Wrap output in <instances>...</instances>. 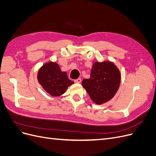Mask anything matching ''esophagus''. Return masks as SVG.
I'll list each match as a JSON object with an SVG mask.
<instances>
[{"mask_svg":"<svg viewBox=\"0 0 156 156\" xmlns=\"http://www.w3.org/2000/svg\"><path fill=\"white\" fill-rule=\"evenodd\" d=\"M74 82L76 83H80L81 82V78H78L77 79H75L74 80Z\"/></svg>","mask_w":156,"mask_h":156,"instance_id":"1","label":"esophagus"}]
</instances>
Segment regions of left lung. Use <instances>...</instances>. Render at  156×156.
I'll return each mask as SVG.
<instances>
[{
  "mask_svg": "<svg viewBox=\"0 0 156 156\" xmlns=\"http://www.w3.org/2000/svg\"><path fill=\"white\" fill-rule=\"evenodd\" d=\"M120 73L111 62H94L90 77L84 79L82 84L90 97L97 104L109 101L119 88Z\"/></svg>",
  "mask_w": 156,
  "mask_h": 156,
  "instance_id": "obj_1",
  "label": "left lung"
}]
</instances>
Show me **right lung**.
<instances>
[{
  "label": "right lung",
  "mask_w": 156,
  "mask_h": 156,
  "mask_svg": "<svg viewBox=\"0 0 156 156\" xmlns=\"http://www.w3.org/2000/svg\"><path fill=\"white\" fill-rule=\"evenodd\" d=\"M38 82L45 90L52 96L63 94L68 87L73 84L67 73L60 70L56 62H48L42 66L37 73Z\"/></svg>",
  "instance_id": "right-lung-1"
}]
</instances>
